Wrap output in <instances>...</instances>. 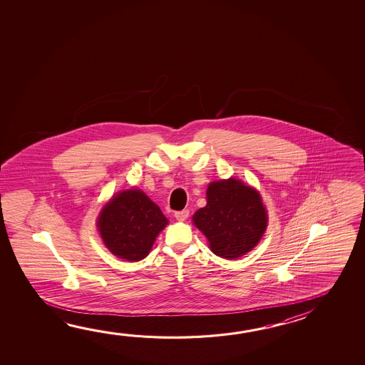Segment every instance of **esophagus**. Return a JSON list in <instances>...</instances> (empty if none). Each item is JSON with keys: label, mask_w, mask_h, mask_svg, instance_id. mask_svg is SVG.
<instances>
[{"label": "esophagus", "mask_w": 365, "mask_h": 365, "mask_svg": "<svg viewBox=\"0 0 365 365\" xmlns=\"http://www.w3.org/2000/svg\"><path fill=\"white\" fill-rule=\"evenodd\" d=\"M188 215H190V211H188V210H182V211H177V212L174 214V217L178 221H185L187 220Z\"/></svg>", "instance_id": "34e87169"}]
</instances>
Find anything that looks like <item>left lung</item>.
Here are the masks:
<instances>
[{
  "mask_svg": "<svg viewBox=\"0 0 365 365\" xmlns=\"http://www.w3.org/2000/svg\"><path fill=\"white\" fill-rule=\"evenodd\" d=\"M206 198L207 205L192 220L209 240L212 253L235 259L252 251L267 227V211L258 191L229 178L210 183Z\"/></svg>",
  "mask_w": 365,
  "mask_h": 365,
  "instance_id": "obj_1",
  "label": "left lung"
}]
</instances>
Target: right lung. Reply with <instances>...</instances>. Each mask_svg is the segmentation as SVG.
I'll use <instances>...</instances> for the list:
<instances>
[{
    "instance_id": "add662e5",
    "label": "right lung",
    "mask_w": 365,
    "mask_h": 365,
    "mask_svg": "<svg viewBox=\"0 0 365 365\" xmlns=\"http://www.w3.org/2000/svg\"><path fill=\"white\" fill-rule=\"evenodd\" d=\"M168 219L141 190L117 193L103 207L96 225L104 245L115 257L131 262L144 259Z\"/></svg>"
}]
</instances>
